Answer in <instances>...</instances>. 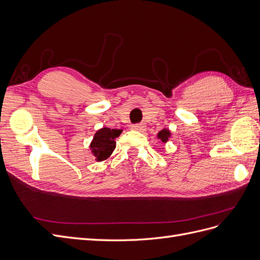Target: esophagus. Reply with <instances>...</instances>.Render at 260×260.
Returning <instances> with one entry per match:
<instances>
[{
	"mask_svg": "<svg viewBox=\"0 0 260 260\" xmlns=\"http://www.w3.org/2000/svg\"><path fill=\"white\" fill-rule=\"evenodd\" d=\"M144 125L141 124V123H135V124H131V129L132 130H136V131H143L144 130Z\"/></svg>",
	"mask_w": 260,
	"mask_h": 260,
	"instance_id": "1",
	"label": "esophagus"
}]
</instances>
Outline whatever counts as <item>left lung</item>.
I'll return each mask as SVG.
<instances>
[{
	"label": "left lung",
	"instance_id": "left-lung-1",
	"mask_svg": "<svg viewBox=\"0 0 260 260\" xmlns=\"http://www.w3.org/2000/svg\"><path fill=\"white\" fill-rule=\"evenodd\" d=\"M158 139H160L161 140V142L162 143H166L167 141H168V138L170 137V131L169 130H167V129H162L159 133H158Z\"/></svg>",
	"mask_w": 260,
	"mask_h": 260
}]
</instances>
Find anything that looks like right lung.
<instances>
[{"label": "right lung", "mask_w": 260, "mask_h": 260, "mask_svg": "<svg viewBox=\"0 0 260 260\" xmlns=\"http://www.w3.org/2000/svg\"><path fill=\"white\" fill-rule=\"evenodd\" d=\"M120 133L121 130L109 128H102L95 133L90 148L92 149V153L95 156L96 160H104L113 153L116 147L115 139L119 137Z\"/></svg>", "instance_id": "1"}]
</instances>
